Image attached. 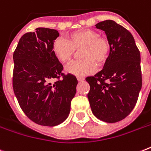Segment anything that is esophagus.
<instances>
[{
    "mask_svg": "<svg viewBox=\"0 0 151 151\" xmlns=\"http://www.w3.org/2000/svg\"><path fill=\"white\" fill-rule=\"evenodd\" d=\"M77 79H78V81H83L85 80V78H82V77H78V78H77Z\"/></svg>",
    "mask_w": 151,
    "mask_h": 151,
    "instance_id": "esophagus-1",
    "label": "esophagus"
}]
</instances>
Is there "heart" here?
<instances>
[{
	"label": "heart",
	"mask_w": 151,
	"mask_h": 151,
	"mask_svg": "<svg viewBox=\"0 0 151 151\" xmlns=\"http://www.w3.org/2000/svg\"><path fill=\"white\" fill-rule=\"evenodd\" d=\"M82 59L72 62L65 68L66 73L75 76H85L96 70L97 64L103 66L107 61L110 52V44L106 37L100 36L90 29H81L69 34L68 41L58 37L52 44L55 57L63 63H68L80 50Z\"/></svg>",
	"instance_id": "heart-1"
}]
</instances>
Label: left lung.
<instances>
[{"instance_id":"1","label":"left lung","mask_w":151,"mask_h":151,"mask_svg":"<svg viewBox=\"0 0 151 151\" xmlns=\"http://www.w3.org/2000/svg\"><path fill=\"white\" fill-rule=\"evenodd\" d=\"M105 31L110 52L103 70L85 80L93 114L103 122L114 123L132 112L142 88L140 52L130 32L113 20L96 25Z\"/></svg>"}]
</instances>
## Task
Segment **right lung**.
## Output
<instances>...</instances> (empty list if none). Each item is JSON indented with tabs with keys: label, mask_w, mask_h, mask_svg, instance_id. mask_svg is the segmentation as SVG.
Listing matches in <instances>:
<instances>
[{
	"label": "right lung",
	"mask_w": 151,
	"mask_h": 151,
	"mask_svg": "<svg viewBox=\"0 0 151 151\" xmlns=\"http://www.w3.org/2000/svg\"><path fill=\"white\" fill-rule=\"evenodd\" d=\"M59 36L55 29L37 28L22 35L13 54L14 93L25 114L44 126L67 118L78 85L76 77L62 73L63 66L52 52Z\"/></svg>",
	"instance_id": "1"
}]
</instances>
